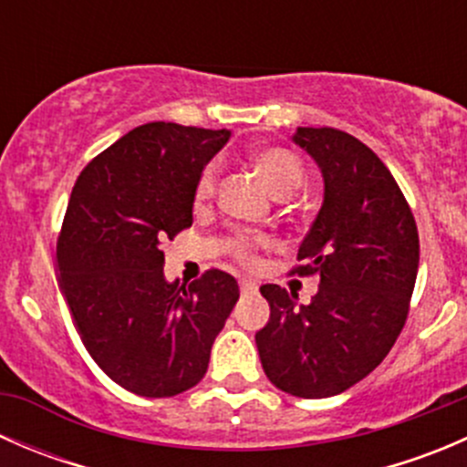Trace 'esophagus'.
<instances>
[{"mask_svg":"<svg viewBox=\"0 0 467 467\" xmlns=\"http://www.w3.org/2000/svg\"><path fill=\"white\" fill-rule=\"evenodd\" d=\"M239 289H242V294H255L257 291V282L255 280H248V277H244V280H239Z\"/></svg>","mask_w":467,"mask_h":467,"instance_id":"1","label":"esophagus"}]
</instances>
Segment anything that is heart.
<instances>
[{
  "mask_svg": "<svg viewBox=\"0 0 467 467\" xmlns=\"http://www.w3.org/2000/svg\"><path fill=\"white\" fill-rule=\"evenodd\" d=\"M253 164H255L257 171L262 173V178L266 181V185L271 187V192L275 196L294 194L305 178V169L303 164H300V160L296 158L291 150L280 149V146H266V149L255 150V153H253ZM216 178H219V167H216L214 162H210L203 171H201L199 182H196V203H205V201H210L212 196H214ZM234 251H237L239 260L242 262H253L251 239H237V242H234Z\"/></svg>",
  "mask_w": 467,
  "mask_h": 467,
  "instance_id": "1",
  "label": "heart"
}]
</instances>
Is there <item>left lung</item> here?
I'll return each instance as SVG.
<instances>
[{"instance_id": "8db88e82", "label": "left lung", "mask_w": 467, "mask_h": 467, "mask_svg": "<svg viewBox=\"0 0 467 467\" xmlns=\"http://www.w3.org/2000/svg\"><path fill=\"white\" fill-rule=\"evenodd\" d=\"M323 176V205L298 248V275L321 277L309 305L262 285L271 318L255 334L266 378L296 398H329L384 361L402 332L420 244L386 164L337 129H296Z\"/></svg>"}]
</instances>
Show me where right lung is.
Returning <instances> with one entry per match:
<instances>
[{
	"instance_id": "obj_1",
	"label": "right lung",
	"mask_w": 467,
	"mask_h": 467,
	"mask_svg": "<svg viewBox=\"0 0 467 467\" xmlns=\"http://www.w3.org/2000/svg\"><path fill=\"white\" fill-rule=\"evenodd\" d=\"M230 130L150 121L78 176L58 237L72 321L99 368L130 393L171 398L203 379L216 334L239 300L230 273L190 286L164 277L160 244L194 221V190Z\"/></svg>"
}]
</instances>
